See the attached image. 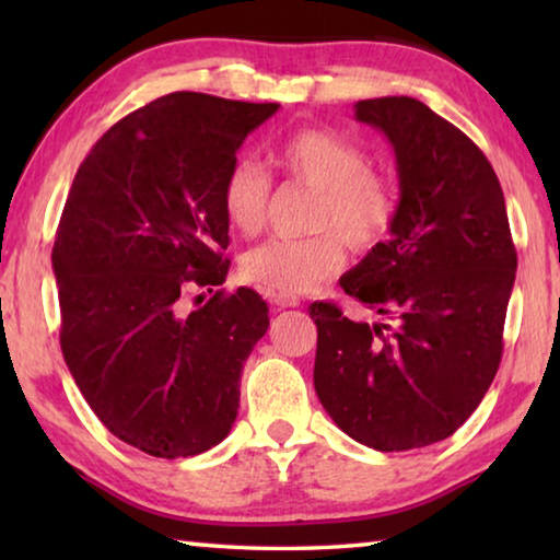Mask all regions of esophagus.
Returning a JSON list of instances; mask_svg holds the SVG:
<instances>
[{"label": "esophagus", "mask_w": 560, "mask_h": 560, "mask_svg": "<svg viewBox=\"0 0 560 560\" xmlns=\"http://www.w3.org/2000/svg\"><path fill=\"white\" fill-rule=\"evenodd\" d=\"M271 303L273 308H296L301 301L296 296H287V293H271Z\"/></svg>", "instance_id": "esophagus-1"}]
</instances>
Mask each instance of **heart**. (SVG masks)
Here are the masks:
<instances>
[{"label":"heart","mask_w":560,"mask_h":560,"mask_svg":"<svg viewBox=\"0 0 560 560\" xmlns=\"http://www.w3.org/2000/svg\"><path fill=\"white\" fill-rule=\"evenodd\" d=\"M291 179L318 192L311 230L334 231L306 240H269L244 254L242 273L267 293H306L343 267L338 238L355 252L381 244L393 230L397 202L393 187L371 173V158L334 130L291 132L273 153ZM271 179L259 163L236 160L222 179V210L242 234H257L269 212Z\"/></svg>","instance_id":"b5f03b06"}]
</instances>
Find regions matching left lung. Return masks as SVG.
Returning <instances> with one entry per match:
<instances>
[{
  "mask_svg": "<svg viewBox=\"0 0 560 560\" xmlns=\"http://www.w3.org/2000/svg\"><path fill=\"white\" fill-rule=\"evenodd\" d=\"M355 120L393 145L400 200L390 236L340 287L393 324L311 303L314 385L348 438L405 452L447 440L487 395L516 249L494 167L459 128L407 96L358 101Z\"/></svg>",
  "mask_w": 560,
  "mask_h": 560,
  "instance_id": "1",
  "label": "left lung"
}]
</instances>
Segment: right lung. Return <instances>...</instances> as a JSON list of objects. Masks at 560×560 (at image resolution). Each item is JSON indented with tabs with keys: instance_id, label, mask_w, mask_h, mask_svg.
Returning <instances> with one entry per match:
<instances>
[{
	"instance_id": "right-lung-1",
	"label": "right lung",
	"mask_w": 560,
	"mask_h": 560,
	"mask_svg": "<svg viewBox=\"0 0 560 560\" xmlns=\"http://www.w3.org/2000/svg\"><path fill=\"white\" fill-rule=\"evenodd\" d=\"M277 110L170 93L118 120L73 177L51 252L63 360L108 432L153 457L230 434L244 360L269 328L257 291H217L195 311L185 293L224 283L222 179Z\"/></svg>"
}]
</instances>
